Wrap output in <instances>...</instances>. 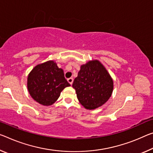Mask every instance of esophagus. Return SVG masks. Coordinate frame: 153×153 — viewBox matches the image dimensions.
<instances>
[{"mask_svg": "<svg viewBox=\"0 0 153 153\" xmlns=\"http://www.w3.org/2000/svg\"><path fill=\"white\" fill-rule=\"evenodd\" d=\"M67 81L71 85L73 84V82H74V78H73V77H69V78L67 79Z\"/></svg>", "mask_w": 153, "mask_h": 153, "instance_id": "34e87169", "label": "esophagus"}]
</instances>
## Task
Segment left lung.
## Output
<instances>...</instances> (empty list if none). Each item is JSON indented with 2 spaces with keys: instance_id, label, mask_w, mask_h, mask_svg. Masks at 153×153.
Segmentation results:
<instances>
[{
  "instance_id": "8db88e82",
  "label": "left lung",
  "mask_w": 153,
  "mask_h": 153,
  "mask_svg": "<svg viewBox=\"0 0 153 153\" xmlns=\"http://www.w3.org/2000/svg\"><path fill=\"white\" fill-rule=\"evenodd\" d=\"M72 86L79 103L86 109L94 110L111 97L113 80L103 65L96 60L82 65Z\"/></svg>"
}]
</instances>
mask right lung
<instances>
[{
	"label": "right lung",
	"mask_w": 153,
	"mask_h": 153,
	"mask_svg": "<svg viewBox=\"0 0 153 153\" xmlns=\"http://www.w3.org/2000/svg\"><path fill=\"white\" fill-rule=\"evenodd\" d=\"M69 86L63 70L52 60L37 65L28 76L29 93L34 100L43 105H52L62 90Z\"/></svg>",
	"instance_id": "obj_1"
}]
</instances>
